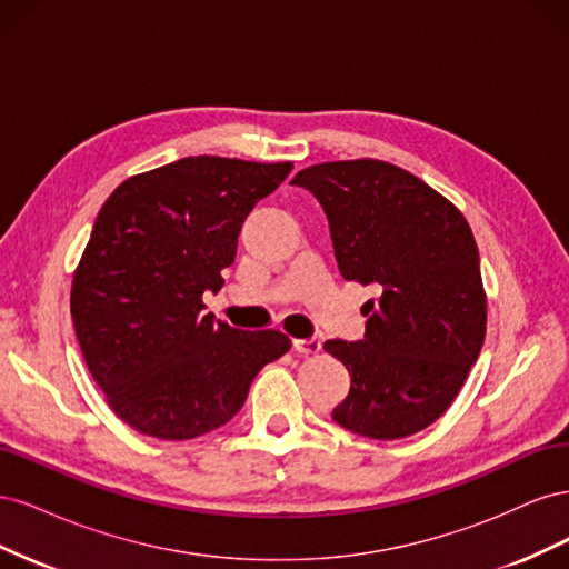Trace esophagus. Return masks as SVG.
I'll return each mask as SVG.
<instances>
[{
    "label": "esophagus",
    "mask_w": 569,
    "mask_h": 569,
    "mask_svg": "<svg viewBox=\"0 0 569 569\" xmlns=\"http://www.w3.org/2000/svg\"><path fill=\"white\" fill-rule=\"evenodd\" d=\"M295 351L299 356H316L320 351L318 339H295Z\"/></svg>",
    "instance_id": "1"
}]
</instances>
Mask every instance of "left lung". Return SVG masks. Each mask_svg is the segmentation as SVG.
Masks as SVG:
<instances>
[{
    "label": "left lung",
    "mask_w": 569,
    "mask_h": 569,
    "mask_svg": "<svg viewBox=\"0 0 569 569\" xmlns=\"http://www.w3.org/2000/svg\"><path fill=\"white\" fill-rule=\"evenodd\" d=\"M291 184L325 209L343 280L377 291L360 308L363 339L325 341L351 375L332 420L380 441L420 432L453 403L487 335L468 220L437 189L377 159L308 166Z\"/></svg>",
    "instance_id": "1"
}]
</instances>
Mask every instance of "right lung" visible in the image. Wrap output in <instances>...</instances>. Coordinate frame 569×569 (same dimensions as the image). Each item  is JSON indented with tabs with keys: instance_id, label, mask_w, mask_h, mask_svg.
Instances as JSON below:
<instances>
[{
	"instance_id": "add662e5",
	"label": "right lung",
	"mask_w": 569,
	"mask_h": 569,
	"mask_svg": "<svg viewBox=\"0 0 569 569\" xmlns=\"http://www.w3.org/2000/svg\"><path fill=\"white\" fill-rule=\"evenodd\" d=\"M291 161L187 157L120 182L101 206L71 284L88 370L140 435L184 441L232 420L253 377L284 356L280 330H234L203 313L237 237Z\"/></svg>"
}]
</instances>
